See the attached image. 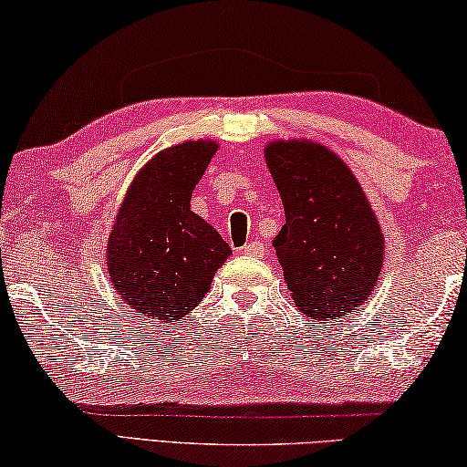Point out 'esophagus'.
<instances>
[{"mask_svg":"<svg viewBox=\"0 0 467 467\" xmlns=\"http://www.w3.org/2000/svg\"><path fill=\"white\" fill-rule=\"evenodd\" d=\"M241 253H244V255H251V257H263V253H265V244L259 241H253V243L244 244V247H241Z\"/></svg>","mask_w":467,"mask_h":467,"instance_id":"obj_1","label":"esophagus"}]
</instances>
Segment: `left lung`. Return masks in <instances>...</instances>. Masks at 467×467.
I'll use <instances>...</instances> for the list:
<instances>
[{
    "label": "left lung",
    "mask_w": 467,
    "mask_h": 467,
    "mask_svg": "<svg viewBox=\"0 0 467 467\" xmlns=\"http://www.w3.org/2000/svg\"><path fill=\"white\" fill-rule=\"evenodd\" d=\"M265 159L285 212L274 247L298 310L315 320L358 310L384 261V234L359 182L317 142H271Z\"/></svg>",
    "instance_id": "8db88e82"
}]
</instances>
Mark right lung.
Segmentation results:
<instances>
[{
  "label": "right lung",
  "instance_id": "add662e5",
  "mask_svg": "<svg viewBox=\"0 0 467 467\" xmlns=\"http://www.w3.org/2000/svg\"><path fill=\"white\" fill-rule=\"evenodd\" d=\"M216 149L212 140H188L161 150L126 193L108 241V274L130 312L157 322L185 317L233 253L190 208Z\"/></svg>",
  "mask_w": 467,
  "mask_h": 467
}]
</instances>
